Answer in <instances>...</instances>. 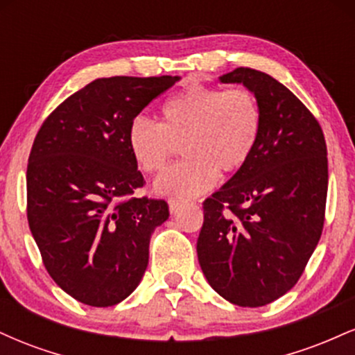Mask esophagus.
Listing matches in <instances>:
<instances>
[{
    "label": "esophagus",
    "mask_w": 355,
    "mask_h": 355,
    "mask_svg": "<svg viewBox=\"0 0 355 355\" xmlns=\"http://www.w3.org/2000/svg\"><path fill=\"white\" fill-rule=\"evenodd\" d=\"M182 205H183V202H180V200H170L168 202L170 214H177V211L182 209Z\"/></svg>",
    "instance_id": "1"
}]
</instances>
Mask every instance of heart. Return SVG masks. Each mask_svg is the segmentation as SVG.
I'll return each mask as SVG.
<instances>
[{
	"label": "heart",
	"instance_id": "1",
	"mask_svg": "<svg viewBox=\"0 0 355 355\" xmlns=\"http://www.w3.org/2000/svg\"><path fill=\"white\" fill-rule=\"evenodd\" d=\"M262 128V110L250 89L191 85L162 107V123L133 118L126 141L146 173L165 166L182 146L185 160L170 166L153 183L162 197L190 200L217 182L218 172H237L254 152Z\"/></svg>",
	"mask_w": 355,
	"mask_h": 355
}]
</instances>
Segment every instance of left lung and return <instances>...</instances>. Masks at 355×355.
<instances>
[{"label":"left lung","mask_w":355,"mask_h":355,"mask_svg":"<svg viewBox=\"0 0 355 355\" xmlns=\"http://www.w3.org/2000/svg\"><path fill=\"white\" fill-rule=\"evenodd\" d=\"M218 80L254 93L262 128L247 164L203 202L197 255L218 295L262 307L294 287L319 243L327 146L319 121L270 75L237 68Z\"/></svg>","instance_id":"obj_1"}]
</instances>
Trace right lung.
Listing matches in <instances>:
<instances>
[{
    "label": "right lung",
    "instance_id": "add662e5",
    "mask_svg": "<svg viewBox=\"0 0 355 355\" xmlns=\"http://www.w3.org/2000/svg\"><path fill=\"white\" fill-rule=\"evenodd\" d=\"M180 76H112L73 93L43 121L28 158V223L48 274L92 307L120 304L148 266L168 218L144 187L126 141L133 118Z\"/></svg>",
    "mask_w": 355,
    "mask_h": 355
}]
</instances>
